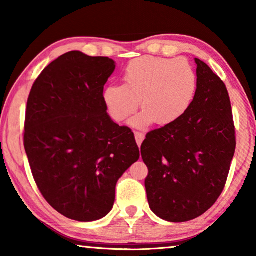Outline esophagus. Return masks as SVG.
Instances as JSON below:
<instances>
[{
	"instance_id": "obj_1",
	"label": "esophagus",
	"mask_w": 256,
	"mask_h": 256,
	"mask_svg": "<svg viewBox=\"0 0 256 256\" xmlns=\"http://www.w3.org/2000/svg\"><path fill=\"white\" fill-rule=\"evenodd\" d=\"M134 136H136V140L138 146H141L142 142H144V134L141 132H134Z\"/></svg>"
}]
</instances>
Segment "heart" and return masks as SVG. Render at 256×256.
I'll use <instances>...</instances> for the list:
<instances>
[{
  "mask_svg": "<svg viewBox=\"0 0 256 256\" xmlns=\"http://www.w3.org/2000/svg\"><path fill=\"white\" fill-rule=\"evenodd\" d=\"M123 81L104 90V102L112 118L122 122L136 110L141 99L144 110L132 120L138 128L176 122L188 110L198 89L196 70L184 58L142 56L124 68Z\"/></svg>",
  "mask_w": 256,
  "mask_h": 256,
  "instance_id": "obj_1",
  "label": "heart"
}]
</instances>
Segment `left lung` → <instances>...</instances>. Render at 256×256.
I'll use <instances>...</instances> for the list:
<instances>
[{
    "instance_id": "1",
    "label": "left lung",
    "mask_w": 256,
    "mask_h": 256,
    "mask_svg": "<svg viewBox=\"0 0 256 256\" xmlns=\"http://www.w3.org/2000/svg\"><path fill=\"white\" fill-rule=\"evenodd\" d=\"M196 63L198 89L188 110L149 132L141 146L149 206L170 222H190L214 204L236 149L226 86L204 62Z\"/></svg>"
}]
</instances>
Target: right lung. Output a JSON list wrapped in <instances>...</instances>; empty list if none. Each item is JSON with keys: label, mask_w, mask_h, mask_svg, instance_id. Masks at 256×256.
<instances>
[{"label": "right lung", "mask_w": 256, "mask_h": 256, "mask_svg": "<svg viewBox=\"0 0 256 256\" xmlns=\"http://www.w3.org/2000/svg\"><path fill=\"white\" fill-rule=\"evenodd\" d=\"M114 70L110 58L68 52L42 70L28 97L24 144L34 180L76 222L110 214L116 183L140 158L131 128L107 114L104 86Z\"/></svg>", "instance_id": "right-lung-1"}]
</instances>
